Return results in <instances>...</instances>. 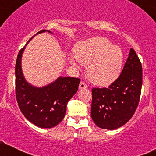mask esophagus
Returning <instances> with one entry per match:
<instances>
[{
	"label": "esophagus",
	"instance_id": "obj_1",
	"mask_svg": "<svg viewBox=\"0 0 156 156\" xmlns=\"http://www.w3.org/2000/svg\"><path fill=\"white\" fill-rule=\"evenodd\" d=\"M87 87H87V84H86L84 82H83V81H81L80 83V85H79L80 90H82V89H87Z\"/></svg>",
	"mask_w": 156,
	"mask_h": 156
}]
</instances>
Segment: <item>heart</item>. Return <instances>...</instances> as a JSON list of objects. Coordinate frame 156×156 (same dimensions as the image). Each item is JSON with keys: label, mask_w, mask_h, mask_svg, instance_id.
Here are the masks:
<instances>
[{"label": "heart", "mask_w": 156, "mask_h": 156, "mask_svg": "<svg viewBox=\"0 0 156 156\" xmlns=\"http://www.w3.org/2000/svg\"><path fill=\"white\" fill-rule=\"evenodd\" d=\"M75 57L81 64H89L87 76L92 83L99 86L109 85L116 79L124 60L122 49L103 37L80 41L76 46ZM72 63L76 65L74 60Z\"/></svg>", "instance_id": "1"}]
</instances>
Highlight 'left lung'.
I'll return each instance as SVG.
<instances>
[{
  "instance_id": "8db88e82",
  "label": "left lung",
  "mask_w": 156,
  "mask_h": 156,
  "mask_svg": "<svg viewBox=\"0 0 156 156\" xmlns=\"http://www.w3.org/2000/svg\"><path fill=\"white\" fill-rule=\"evenodd\" d=\"M142 84V63L131 48L119 76L108 88L92 90L91 117L95 124L109 130L125 125L137 109Z\"/></svg>"
}]
</instances>
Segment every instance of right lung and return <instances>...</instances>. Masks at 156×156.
<instances>
[{"label": "right lung", "instance_id": "add662e5", "mask_svg": "<svg viewBox=\"0 0 156 156\" xmlns=\"http://www.w3.org/2000/svg\"><path fill=\"white\" fill-rule=\"evenodd\" d=\"M45 31L42 30L36 34ZM24 48L19 52L15 66V91L18 106L33 124L41 128H52L63 120L68 101L78 90L80 80L75 77H59L46 87H33L25 80L22 73L21 57Z\"/></svg>", "mask_w": 156, "mask_h": 156}]
</instances>
